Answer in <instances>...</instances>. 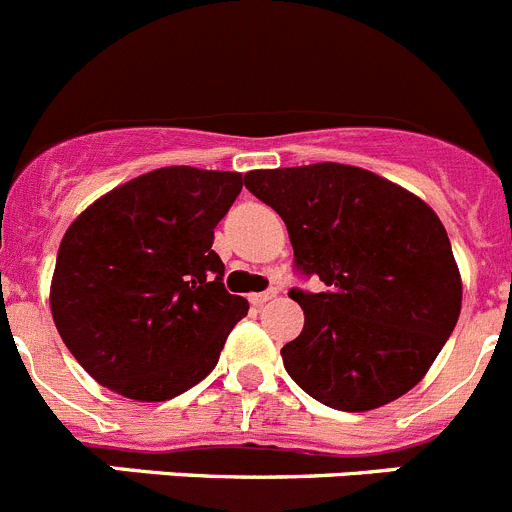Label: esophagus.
I'll use <instances>...</instances> for the list:
<instances>
[{
	"instance_id": "esophagus-1",
	"label": "esophagus",
	"mask_w": 512,
	"mask_h": 512,
	"mask_svg": "<svg viewBox=\"0 0 512 512\" xmlns=\"http://www.w3.org/2000/svg\"><path fill=\"white\" fill-rule=\"evenodd\" d=\"M276 297V289H269V292H256V294H248V302L253 304V307H261V304H266L269 299Z\"/></svg>"
}]
</instances>
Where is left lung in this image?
I'll return each instance as SVG.
<instances>
[{
    "label": "left lung",
    "instance_id": "left-lung-1",
    "mask_svg": "<svg viewBox=\"0 0 512 512\" xmlns=\"http://www.w3.org/2000/svg\"><path fill=\"white\" fill-rule=\"evenodd\" d=\"M248 190L287 223L299 337L281 348L302 391L337 411H370L416 386L462 307V279L437 213L409 190L337 162L253 170Z\"/></svg>",
    "mask_w": 512,
    "mask_h": 512
}]
</instances>
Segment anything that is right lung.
<instances>
[{"instance_id": "right-lung-1", "label": "right lung", "mask_w": 512, "mask_h": 512, "mask_svg": "<svg viewBox=\"0 0 512 512\" xmlns=\"http://www.w3.org/2000/svg\"><path fill=\"white\" fill-rule=\"evenodd\" d=\"M238 172L162 167L98 198L70 223L50 309L73 358L101 386L167 401L200 383L248 302L225 292L215 225Z\"/></svg>"}]
</instances>
